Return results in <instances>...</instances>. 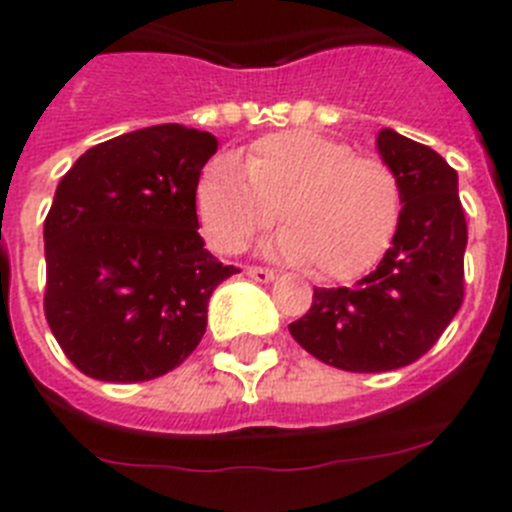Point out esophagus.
I'll return each instance as SVG.
<instances>
[{
  "label": "esophagus",
  "instance_id": "1",
  "mask_svg": "<svg viewBox=\"0 0 512 512\" xmlns=\"http://www.w3.org/2000/svg\"><path fill=\"white\" fill-rule=\"evenodd\" d=\"M246 274H248V277H251V279H256V282H261V284L271 282V279L277 277L274 271H271V269H261V266H248Z\"/></svg>",
  "mask_w": 512,
  "mask_h": 512
}]
</instances>
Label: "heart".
I'll return each instance as SVG.
<instances>
[{
    "instance_id": "b5f03b06",
    "label": "heart",
    "mask_w": 512,
    "mask_h": 512,
    "mask_svg": "<svg viewBox=\"0 0 512 512\" xmlns=\"http://www.w3.org/2000/svg\"><path fill=\"white\" fill-rule=\"evenodd\" d=\"M194 207L207 241L223 253L241 251L279 210L284 230L266 251L310 264L318 279H351L392 243L402 194L382 158L312 130H282L251 143L241 164L212 158L194 189Z\"/></svg>"
}]
</instances>
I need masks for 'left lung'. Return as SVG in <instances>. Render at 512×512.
<instances>
[{
    "label": "left lung",
    "instance_id": "1",
    "mask_svg": "<svg viewBox=\"0 0 512 512\" xmlns=\"http://www.w3.org/2000/svg\"><path fill=\"white\" fill-rule=\"evenodd\" d=\"M377 151L400 182L392 246L354 287L315 289L312 307L289 325L307 354L343 372H390L441 338L464 300L467 220L459 176L433 148L392 128Z\"/></svg>",
    "mask_w": 512,
    "mask_h": 512
}]
</instances>
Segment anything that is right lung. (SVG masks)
<instances>
[{
	"label": "right lung",
	"instance_id": "obj_1",
	"mask_svg": "<svg viewBox=\"0 0 512 512\" xmlns=\"http://www.w3.org/2000/svg\"><path fill=\"white\" fill-rule=\"evenodd\" d=\"M217 138L153 125L104 140L66 171L43 225L45 318L71 364L102 382H148L192 354L207 302L233 277L205 248L194 207Z\"/></svg>",
	"mask_w": 512,
	"mask_h": 512
}]
</instances>
